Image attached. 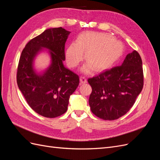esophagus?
<instances>
[{
  "label": "esophagus",
  "mask_w": 160,
  "mask_h": 160,
  "mask_svg": "<svg viewBox=\"0 0 160 160\" xmlns=\"http://www.w3.org/2000/svg\"><path fill=\"white\" fill-rule=\"evenodd\" d=\"M80 82H81V83H82V84H85V83H87V82H88V80H87L85 77L81 76L80 77Z\"/></svg>",
  "instance_id": "1"
}]
</instances>
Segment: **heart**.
<instances>
[{"instance_id": "obj_1", "label": "heart", "mask_w": 160, "mask_h": 160, "mask_svg": "<svg viewBox=\"0 0 160 160\" xmlns=\"http://www.w3.org/2000/svg\"><path fill=\"white\" fill-rule=\"evenodd\" d=\"M88 62L81 68L84 73L89 74L93 71L109 69L123 55L124 47L122 43L113 39L108 34L84 32L77 37L76 42H72L66 49V61L71 68L79 65L84 59Z\"/></svg>"}]
</instances>
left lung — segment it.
<instances>
[{
  "label": "left lung",
  "instance_id": "1",
  "mask_svg": "<svg viewBox=\"0 0 160 160\" xmlns=\"http://www.w3.org/2000/svg\"><path fill=\"white\" fill-rule=\"evenodd\" d=\"M92 92L89 103L95 115L115 120L127 113L143 86L142 61L136 51L129 53L122 65L89 78Z\"/></svg>",
  "mask_w": 160,
  "mask_h": 160
}]
</instances>
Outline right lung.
<instances>
[{"mask_svg": "<svg viewBox=\"0 0 160 160\" xmlns=\"http://www.w3.org/2000/svg\"><path fill=\"white\" fill-rule=\"evenodd\" d=\"M70 32L62 27L48 28L27 43L19 59L18 88L31 109L43 117L54 118L65 113L70 96L79 83V76L63 65L65 44ZM44 48L50 51L51 64L38 73L33 61Z\"/></svg>", "mask_w": 160, "mask_h": 160, "instance_id": "add662e5", "label": "right lung"}]
</instances>
